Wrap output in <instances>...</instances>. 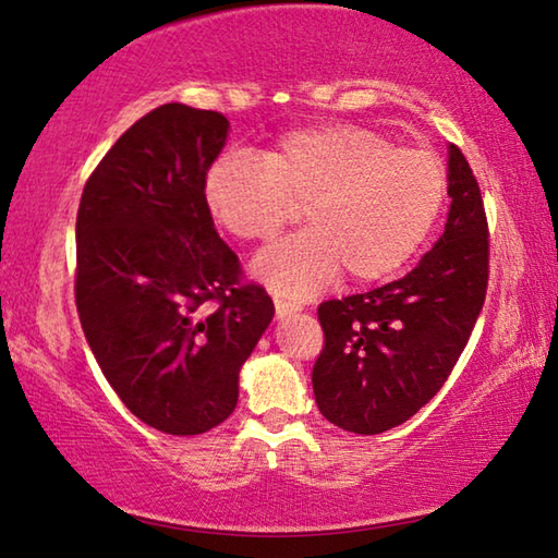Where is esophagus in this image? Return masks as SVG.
I'll return each mask as SVG.
<instances>
[{"instance_id": "esophagus-1", "label": "esophagus", "mask_w": 558, "mask_h": 558, "mask_svg": "<svg viewBox=\"0 0 558 558\" xmlns=\"http://www.w3.org/2000/svg\"><path fill=\"white\" fill-rule=\"evenodd\" d=\"M300 310L298 302H290V300H282V298H276V317L282 319L288 315H295Z\"/></svg>"}]
</instances>
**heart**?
<instances>
[{"mask_svg": "<svg viewBox=\"0 0 558 558\" xmlns=\"http://www.w3.org/2000/svg\"><path fill=\"white\" fill-rule=\"evenodd\" d=\"M448 177L423 147L381 130L329 122L295 128L258 159L223 155L206 169L204 202L241 241H270L305 204L310 229L260 253L253 270L290 298H310L344 270L352 282L393 276L426 241Z\"/></svg>", "mask_w": 558, "mask_h": 558, "instance_id": "heart-1", "label": "heart"}]
</instances>
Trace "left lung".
<instances>
[{"label":"left lung","mask_w":558,"mask_h":558,"mask_svg":"<svg viewBox=\"0 0 558 558\" xmlns=\"http://www.w3.org/2000/svg\"><path fill=\"white\" fill-rule=\"evenodd\" d=\"M448 196L446 231L409 276L317 307L325 347L313 366L315 401L349 433L376 436L421 411L448 381L485 305V204L456 145Z\"/></svg>","instance_id":"left-lung-1"}]
</instances>
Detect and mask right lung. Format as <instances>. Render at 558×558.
<instances>
[{
  "label": "right lung",
  "instance_id": "1",
  "mask_svg": "<svg viewBox=\"0 0 558 558\" xmlns=\"http://www.w3.org/2000/svg\"><path fill=\"white\" fill-rule=\"evenodd\" d=\"M226 135L221 112L155 108L93 169L75 219L83 332L122 403L169 436L229 418L241 366L276 313L204 202Z\"/></svg>",
  "mask_w": 558,
  "mask_h": 558
}]
</instances>
